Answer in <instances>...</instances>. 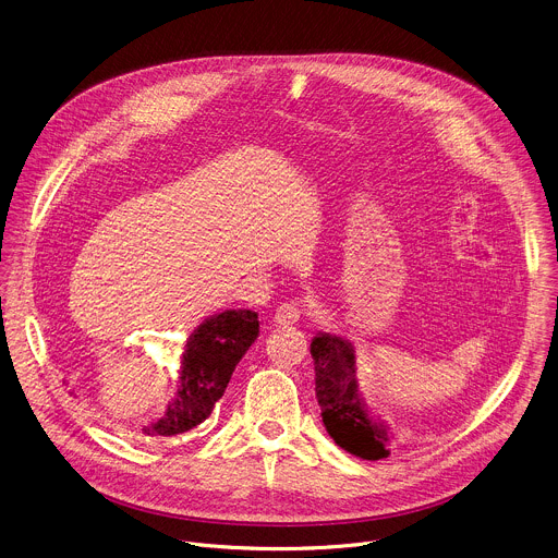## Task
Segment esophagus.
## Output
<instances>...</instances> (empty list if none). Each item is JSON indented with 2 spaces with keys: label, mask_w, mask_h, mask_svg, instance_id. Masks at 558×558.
I'll list each match as a JSON object with an SVG mask.
<instances>
[{
  "label": "esophagus",
  "mask_w": 558,
  "mask_h": 558,
  "mask_svg": "<svg viewBox=\"0 0 558 558\" xmlns=\"http://www.w3.org/2000/svg\"><path fill=\"white\" fill-rule=\"evenodd\" d=\"M302 315H304V311H302V306H300V304H295V302H287V304L278 306V311H276V315H274V322H276L278 326L287 328V326L298 324V322L302 319Z\"/></svg>",
  "instance_id": "1"
}]
</instances>
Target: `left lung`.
I'll use <instances>...</instances> for the list:
<instances>
[{"instance_id": "obj_1", "label": "left lung", "mask_w": 558, "mask_h": 558, "mask_svg": "<svg viewBox=\"0 0 558 558\" xmlns=\"http://www.w3.org/2000/svg\"><path fill=\"white\" fill-rule=\"evenodd\" d=\"M311 353L315 360V392L330 438L360 459L388 457L386 427L368 416L357 395L351 342L322 332L313 338Z\"/></svg>"}]
</instances>
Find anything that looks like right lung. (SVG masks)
I'll return each instance as SVG.
<instances>
[{"instance_id": "right-lung-1", "label": "right lung", "mask_w": 558, "mask_h": 558, "mask_svg": "<svg viewBox=\"0 0 558 558\" xmlns=\"http://www.w3.org/2000/svg\"><path fill=\"white\" fill-rule=\"evenodd\" d=\"M256 336L258 315L254 311H226L205 319L185 342L174 401L157 423L142 432L148 438H170L205 423Z\"/></svg>"}]
</instances>
